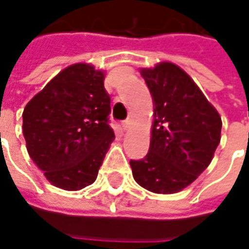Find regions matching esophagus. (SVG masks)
Segmentation results:
<instances>
[{
  "label": "esophagus",
  "instance_id": "1",
  "mask_svg": "<svg viewBox=\"0 0 249 249\" xmlns=\"http://www.w3.org/2000/svg\"><path fill=\"white\" fill-rule=\"evenodd\" d=\"M129 126H130L129 120H124V122L122 123V127H123V130H127L129 129Z\"/></svg>",
  "mask_w": 249,
  "mask_h": 249
}]
</instances>
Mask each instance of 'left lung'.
<instances>
[{"label":"left lung","mask_w":249,"mask_h":249,"mask_svg":"<svg viewBox=\"0 0 249 249\" xmlns=\"http://www.w3.org/2000/svg\"><path fill=\"white\" fill-rule=\"evenodd\" d=\"M154 104L149 151L130 160L140 186L175 194L194 183L220 142L222 119L194 80L172 62L140 69Z\"/></svg>","instance_id":"left-lung-1"}]
</instances>
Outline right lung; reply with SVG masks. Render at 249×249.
Segmentation results:
<instances>
[{
	"mask_svg": "<svg viewBox=\"0 0 249 249\" xmlns=\"http://www.w3.org/2000/svg\"><path fill=\"white\" fill-rule=\"evenodd\" d=\"M105 72L74 63L58 73L23 110L26 148L53 186L77 191L95 181L115 133Z\"/></svg>",
	"mask_w": 249,
	"mask_h": 249,
	"instance_id": "1",
	"label": "right lung"
}]
</instances>
